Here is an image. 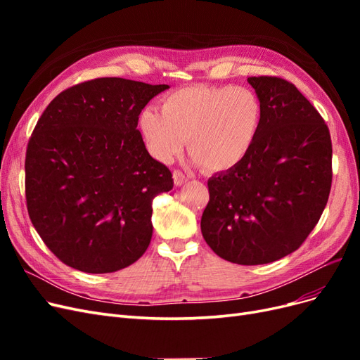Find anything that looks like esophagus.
Listing matches in <instances>:
<instances>
[{"instance_id": "1", "label": "esophagus", "mask_w": 360, "mask_h": 360, "mask_svg": "<svg viewBox=\"0 0 360 360\" xmlns=\"http://www.w3.org/2000/svg\"><path fill=\"white\" fill-rule=\"evenodd\" d=\"M172 179H174V184H176V186H181V184H184L189 180L186 174L181 172L180 169H176L172 172Z\"/></svg>"}]
</instances>
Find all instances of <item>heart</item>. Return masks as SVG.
Wrapping results in <instances>:
<instances>
[{
    "mask_svg": "<svg viewBox=\"0 0 360 360\" xmlns=\"http://www.w3.org/2000/svg\"><path fill=\"white\" fill-rule=\"evenodd\" d=\"M263 123V105L246 86L191 85L165 96L160 112L147 108L139 117L146 144L160 162L183 150L205 171H226L252 148Z\"/></svg>",
    "mask_w": 360,
    "mask_h": 360,
    "instance_id": "heart-1",
    "label": "heart"
}]
</instances>
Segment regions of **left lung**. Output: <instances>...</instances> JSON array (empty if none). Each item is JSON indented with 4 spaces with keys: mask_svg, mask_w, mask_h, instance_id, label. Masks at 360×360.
<instances>
[{
    "mask_svg": "<svg viewBox=\"0 0 360 360\" xmlns=\"http://www.w3.org/2000/svg\"><path fill=\"white\" fill-rule=\"evenodd\" d=\"M248 82L263 123L246 158L207 181L201 233L216 255L257 266L294 252L320 221L332 186V141L296 85L278 76Z\"/></svg>",
    "mask_w": 360,
    "mask_h": 360,
    "instance_id": "8db88e82",
    "label": "left lung"
}]
</instances>
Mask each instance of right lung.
Returning <instances> with one entry per match:
<instances>
[{"instance_id":"obj_1","label":"right lung","mask_w":360,"mask_h":360,"mask_svg":"<svg viewBox=\"0 0 360 360\" xmlns=\"http://www.w3.org/2000/svg\"><path fill=\"white\" fill-rule=\"evenodd\" d=\"M167 89L97 78L61 91L39 118L25 156L27 209L64 264L111 274L147 250L153 198L174 181L136 126L144 106Z\"/></svg>"}]
</instances>
